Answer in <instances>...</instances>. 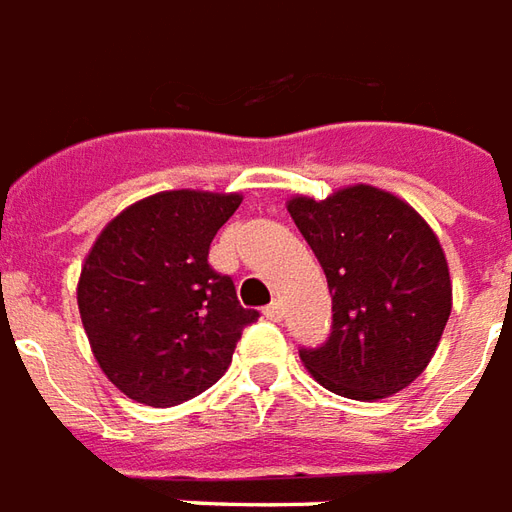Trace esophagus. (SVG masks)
<instances>
[{"mask_svg":"<svg viewBox=\"0 0 512 512\" xmlns=\"http://www.w3.org/2000/svg\"><path fill=\"white\" fill-rule=\"evenodd\" d=\"M264 316H267L270 322H281V319H283V305H281V302H270V305L264 308Z\"/></svg>","mask_w":512,"mask_h":512,"instance_id":"esophagus-1","label":"esophagus"}]
</instances>
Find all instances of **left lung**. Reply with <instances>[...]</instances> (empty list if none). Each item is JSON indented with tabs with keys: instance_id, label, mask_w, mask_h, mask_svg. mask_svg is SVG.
I'll use <instances>...</instances> for the list:
<instances>
[{
	"instance_id": "left-lung-1",
	"label": "left lung",
	"mask_w": 512,
	"mask_h": 512,
	"mask_svg": "<svg viewBox=\"0 0 512 512\" xmlns=\"http://www.w3.org/2000/svg\"><path fill=\"white\" fill-rule=\"evenodd\" d=\"M333 294V330L300 357L330 393L374 401L431 363L450 316L445 253L417 212L371 185L289 201Z\"/></svg>"
}]
</instances>
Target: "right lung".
<instances>
[{"label":"right lung","instance_id":"right-lung-1","mask_svg":"<svg viewBox=\"0 0 512 512\" xmlns=\"http://www.w3.org/2000/svg\"><path fill=\"white\" fill-rule=\"evenodd\" d=\"M237 193L166 190L117 215L89 251L78 311L103 374L147 406H177L226 374L242 330L231 275L210 264Z\"/></svg>","mask_w":512,"mask_h":512}]
</instances>
